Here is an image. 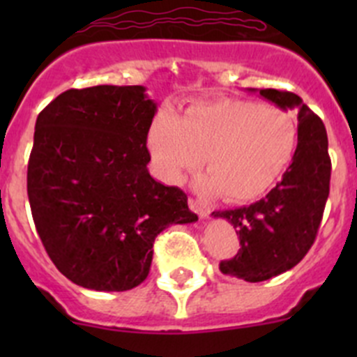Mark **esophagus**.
<instances>
[{"label": "esophagus", "mask_w": 357, "mask_h": 357, "mask_svg": "<svg viewBox=\"0 0 357 357\" xmlns=\"http://www.w3.org/2000/svg\"><path fill=\"white\" fill-rule=\"evenodd\" d=\"M190 208H192L193 212H197L200 219H205L208 214H211V208H208V205L204 204V202L199 199H190Z\"/></svg>", "instance_id": "1"}]
</instances>
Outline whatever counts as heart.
Here are the masks:
<instances>
[{"label": "heart", "instance_id": "b5f03b06", "mask_svg": "<svg viewBox=\"0 0 357 357\" xmlns=\"http://www.w3.org/2000/svg\"><path fill=\"white\" fill-rule=\"evenodd\" d=\"M297 145L291 112L238 98L193 103L181 117L162 110L149 131L150 152L167 181H181L204 158L208 172L197 186L228 202L266 195L289 171Z\"/></svg>", "mask_w": 357, "mask_h": 357}]
</instances>
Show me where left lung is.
Returning <instances> with one entry per match:
<instances>
[{"label":"left lung","instance_id":"1","mask_svg":"<svg viewBox=\"0 0 357 357\" xmlns=\"http://www.w3.org/2000/svg\"><path fill=\"white\" fill-rule=\"evenodd\" d=\"M259 95L285 110H298V145L289 171L264 199L212 212L231 222L242 245L235 257L221 261L219 269L250 283L282 275L304 259L321 225L332 174L321 119L295 93L261 89Z\"/></svg>","mask_w":357,"mask_h":357}]
</instances>
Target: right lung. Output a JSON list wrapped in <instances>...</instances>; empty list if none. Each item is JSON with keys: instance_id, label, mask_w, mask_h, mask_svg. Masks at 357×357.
Here are the masks:
<instances>
[{"instance_id": "obj_1", "label": "right lung", "mask_w": 357, "mask_h": 357, "mask_svg": "<svg viewBox=\"0 0 357 357\" xmlns=\"http://www.w3.org/2000/svg\"><path fill=\"white\" fill-rule=\"evenodd\" d=\"M155 112L143 86L103 84L67 89L38 115L29 204L50 259L75 285L135 289L158 233L199 219L183 190L146 169Z\"/></svg>"}]
</instances>
